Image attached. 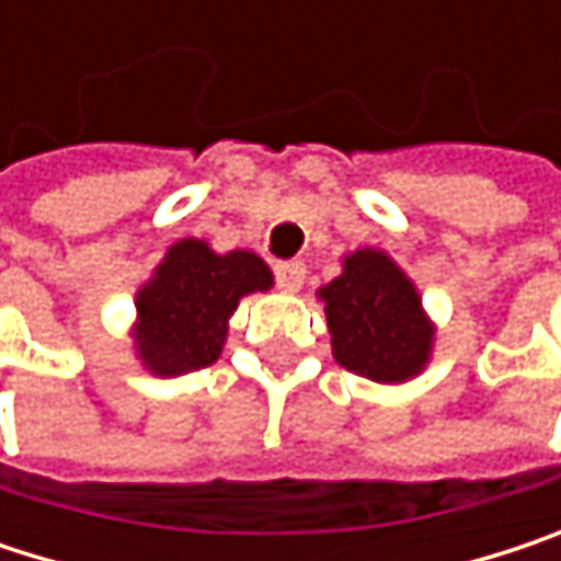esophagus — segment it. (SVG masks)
I'll return each mask as SVG.
<instances>
[{
  "label": "esophagus",
  "instance_id": "34e87169",
  "mask_svg": "<svg viewBox=\"0 0 561 561\" xmlns=\"http://www.w3.org/2000/svg\"><path fill=\"white\" fill-rule=\"evenodd\" d=\"M276 282H279L282 291H288V295L301 291V285H305V266L301 263H279L276 266Z\"/></svg>",
  "mask_w": 561,
  "mask_h": 561
}]
</instances>
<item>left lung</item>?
Here are the masks:
<instances>
[{"label":"left lung","mask_w":561,"mask_h":561,"mask_svg":"<svg viewBox=\"0 0 561 561\" xmlns=\"http://www.w3.org/2000/svg\"><path fill=\"white\" fill-rule=\"evenodd\" d=\"M318 298L324 301L334 360L351 374L399 387L428 367L438 328L415 282L387 250L347 253L341 276L321 285Z\"/></svg>","instance_id":"obj_1"}]
</instances>
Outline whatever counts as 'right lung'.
Listing matches in <instances>:
<instances>
[{"label":"right lung","mask_w":561,"mask_h":561,"mask_svg":"<svg viewBox=\"0 0 561 561\" xmlns=\"http://www.w3.org/2000/svg\"><path fill=\"white\" fill-rule=\"evenodd\" d=\"M273 270L253 250L217 253L207 240L171 243L136 288L133 351L152 377H181L214 364L240 298L273 288Z\"/></svg>","instance_id":"right-lung-1"}]
</instances>
